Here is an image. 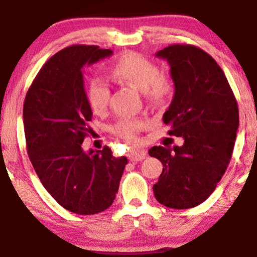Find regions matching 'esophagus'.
Here are the masks:
<instances>
[{
	"mask_svg": "<svg viewBox=\"0 0 257 257\" xmlns=\"http://www.w3.org/2000/svg\"><path fill=\"white\" fill-rule=\"evenodd\" d=\"M146 156H147V151H144V150H133V151H130V154H129V158L132 162L142 161L146 158Z\"/></svg>",
	"mask_w": 257,
	"mask_h": 257,
	"instance_id": "esophagus-1",
	"label": "esophagus"
}]
</instances>
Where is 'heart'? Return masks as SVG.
Segmentation results:
<instances>
[{"instance_id": "1", "label": "heart", "mask_w": 257, "mask_h": 257, "mask_svg": "<svg viewBox=\"0 0 257 257\" xmlns=\"http://www.w3.org/2000/svg\"><path fill=\"white\" fill-rule=\"evenodd\" d=\"M113 77L123 84L144 92L147 99L156 103L164 102L171 95V80L161 74L160 67L153 61L135 52L123 53L110 67ZM109 87L102 81H94L88 91V103L96 114L103 113L109 104ZM146 122L135 117H122L111 127V132L128 142H134Z\"/></svg>"}]
</instances>
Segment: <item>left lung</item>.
<instances>
[{
  "mask_svg": "<svg viewBox=\"0 0 257 257\" xmlns=\"http://www.w3.org/2000/svg\"><path fill=\"white\" fill-rule=\"evenodd\" d=\"M170 65L175 85L163 115L170 136L182 147H153L151 157L163 164L153 190L170 208H191L204 202L232 158L238 128V108L232 88L213 58L193 45H170L156 53Z\"/></svg>",
  "mask_w": 257,
  "mask_h": 257,
  "instance_id": "left-lung-1",
  "label": "left lung"
}]
</instances>
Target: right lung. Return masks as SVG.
I'll use <instances>...</instances> for the list:
<instances>
[{"label": "right lung", "mask_w": 257, "mask_h": 257, "mask_svg": "<svg viewBox=\"0 0 257 257\" xmlns=\"http://www.w3.org/2000/svg\"><path fill=\"white\" fill-rule=\"evenodd\" d=\"M113 55L95 45H72L46 61L23 106L28 155L43 186L58 204L77 214H96L116 197L128 161L108 147L82 149L92 129V109L82 68Z\"/></svg>", "instance_id": "obj_1"}]
</instances>
